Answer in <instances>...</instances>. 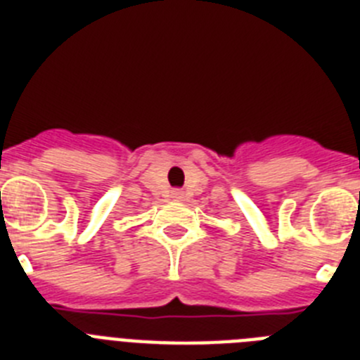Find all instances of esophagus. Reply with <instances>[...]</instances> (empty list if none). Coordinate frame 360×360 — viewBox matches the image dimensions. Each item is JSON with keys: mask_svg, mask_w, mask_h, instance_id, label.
I'll list each match as a JSON object with an SVG mask.
<instances>
[{"mask_svg": "<svg viewBox=\"0 0 360 360\" xmlns=\"http://www.w3.org/2000/svg\"><path fill=\"white\" fill-rule=\"evenodd\" d=\"M171 198L176 200V202H180V200L184 198V191H180V189H173V191H171Z\"/></svg>", "mask_w": 360, "mask_h": 360, "instance_id": "obj_1", "label": "esophagus"}]
</instances>
